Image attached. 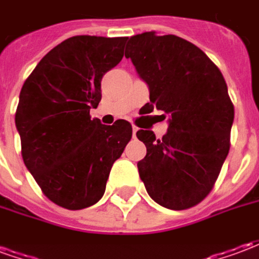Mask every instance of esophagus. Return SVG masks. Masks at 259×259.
<instances>
[{
    "label": "esophagus",
    "instance_id": "obj_1",
    "mask_svg": "<svg viewBox=\"0 0 259 259\" xmlns=\"http://www.w3.org/2000/svg\"><path fill=\"white\" fill-rule=\"evenodd\" d=\"M137 127H136V126H133V137H136V133H137Z\"/></svg>",
    "mask_w": 259,
    "mask_h": 259
}]
</instances>
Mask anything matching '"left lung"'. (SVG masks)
<instances>
[{
  "label": "left lung",
  "instance_id": "1",
  "mask_svg": "<svg viewBox=\"0 0 259 259\" xmlns=\"http://www.w3.org/2000/svg\"><path fill=\"white\" fill-rule=\"evenodd\" d=\"M124 57L148 85L146 109L168 113L159 140L139 130L147 155L137 162L140 179L159 205L182 211L209 194L230 148L234 107L221 70L182 37L146 31L127 38Z\"/></svg>",
  "mask_w": 259,
  "mask_h": 259
}]
</instances>
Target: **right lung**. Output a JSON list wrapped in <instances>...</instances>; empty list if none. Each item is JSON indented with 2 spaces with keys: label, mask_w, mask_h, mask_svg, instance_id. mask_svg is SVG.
Masks as SVG:
<instances>
[{
  "label": "right lung",
  "mask_w": 259,
  "mask_h": 259,
  "mask_svg": "<svg viewBox=\"0 0 259 259\" xmlns=\"http://www.w3.org/2000/svg\"><path fill=\"white\" fill-rule=\"evenodd\" d=\"M127 37L74 36L38 62L20 90L15 124L26 168L42 193L66 209L94 205L113 162L132 139V124L91 119L101 79L123 58Z\"/></svg>",
  "instance_id": "1"
}]
</instances>
